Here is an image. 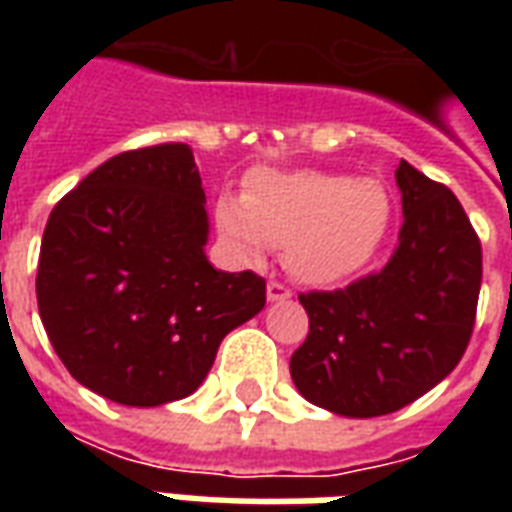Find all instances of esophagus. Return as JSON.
Segmentation results:
<instances>
[{"label": "esophagus", "instance_id": "esophagus-1", "mask_svg": "<svg viewBox=\"0 0 512 512\" xmlns=\"http://www.w3.org/2000/svg\"><path fill=\"white\" fill-rule=\"evenodd\" d=\"M290 296H293V293H290V288H285L282 282H274V279H271V282L266 285L268 301H285V299H290Z\"/></svg>", "mask_w": 512, "mask_h": 512}]
</instances>
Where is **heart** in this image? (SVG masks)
<instances>
[{
    "mask_svg": "<svg viewBox=\"0 0 512 512\" xmlns=\"http://www.w3.org/2000/svg\"><path fill=\"white\" fill-rule=\"evenodd\" d=\"M392 202L378 180L340 172L260 175L244 200L219 202V227L249 263L285 249L293 277L315 288L362 274L389 230Z\"/></svg>",
    "mask_w": 512,
    "mask_h": 512,
    "instance_id": "obj_1",
    "label": "heart"
}]
</instances>
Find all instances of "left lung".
<instances>
[{"label": "left lung", "instance_id": "left-lung-1", "mask_svg": "<svg viewBox=\"0 0 512 512\" xmlns=\"http://www.w3.org/2000/svg\"><path fill=\"white\" fill-rule=\"evenodd\" d=\"M397 249L378 274L301 293L310 334L290 356L301 395L340 417H381L450 376L469 345L483 249L458 197L408 161Z\"/></svg>", "mask_w": 512, "mask_h": 512}]
</instances>
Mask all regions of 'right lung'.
<instances>
[{
    "label": "right lung",
    "mask_w": 512,
    "mask_h": 512,
    "mask_svg": "<svg viewBox=\"0 0 512 512\" xmlns=\"http://www.w3.org/2000/svg\"><path fill=\"white\" fill-rule=\"evenodd\" d=\"M205 244L200 169L180 142L112 156L54 205L35 290L79 384L147 408L205 381L224 334L266 307V279L216 271Z\"/></svg>",
    "instance_id": "1"
}]
</instances>
